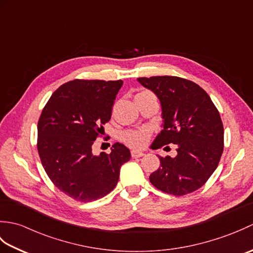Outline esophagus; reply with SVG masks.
Here are the masks:
<instances>
[{"label": "esophagus", "mask_w": 253, "mask_h": 253, "mask_svg": "<svg viewBox=\"0 0 253 253\" xmlns=\"http://www.w3.org/2000/svg\"><path fill=\"white\" fill-rule=\"evenodd\" d=\"M144 153L141 151H137V150H132L131 151V158L132 159H138V158H141L143 157Z\"/></svg>", "instance_id": "esophagus-1"}]
</instances>
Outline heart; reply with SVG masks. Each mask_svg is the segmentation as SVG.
<instances>
[{"instance_id":"obj_1","label":"heart","mask_w":253,"mask_h":253,"mask_svg":"<svg viewBox=\"0 0 253 253\" xmlns=\"http://www.w3.org/2000/svg\"><path fill=\"white\" fill-rule=\"evenodd\" d=\"M149 131L144 129L127 130L123 133V140L131 148L140 149L146 146L149 141Z\"/></svg>"}]
</instances>
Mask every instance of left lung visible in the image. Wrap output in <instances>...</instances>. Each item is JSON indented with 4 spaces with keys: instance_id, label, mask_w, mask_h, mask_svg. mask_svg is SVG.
I'll return each instance as SVG.
<instances>
[{
    "instance_id": "1",
    "label": "left lung",
    "mask_w": 253,
    "mask_h": 253,
    "mask_svg": "<svg viewBox=\"0 0 253 253\" xmlns=\"http://www.w3.org/2000/svg\"><path fill=\"white\" fill-rule=\"evenodd\" d=\"M138 82L158 95L163 130L152 149L177 144L175 158L159 157L151 184L173 196L201 188L216 169L224 149V127L211 98L200 85L176 76L140 77Z\"/></svg>"
}]
</instances>
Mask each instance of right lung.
<instances>
[{
    "label": "right lung",
    "mask_w": 253,
    "mask_h": 253,
    "mask_svg": "<svg viewBox=\"0 0 253 253\" xmlns=\"http://www.w3.org/2000/svg\"><path fill=\"white\" fill-rule=\"evenodd\" d=\"M122 80L75 79L54 91L38 122L42 166L58 189L79 202L103 198L117 185L130 151L114 143L111 153L92 154V144L112 109Z\"/></svg>",
    "instance_id": "right-lung-1"
}]
</instances>
